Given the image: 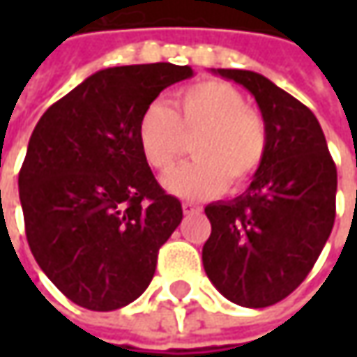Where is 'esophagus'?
<instances>
[{
	"mask_svg": "<svg viewBox=\"0 0 357 357\" xmlns=\"http://www.w3.org/2000/svg\"><path fill=\"white\" fill-rule=\"evenodd\" d=\"M200 206H197V204H192V202H183V213L185 214H195L199 213Z\"/></svg>",
	"mask_w": 357,
	"mask_h": 357,
	"instance_id": "obj_1",
	"label": "esophagus"
}]
</instances>
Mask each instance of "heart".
<instances>
[{"instance_id": "1", "label": "heart", "mask_w": 357, "mask_h": 357, "mask_svg": "<svg viewBox=\"0 0 357 357\" xmlns=\"http://www.w3.org/2000/svg\"><path fill=\"white\" fill-rule=\"evenodd\" d=\"M139 149L158 174L171 172L192 141L195 160L167 178L185 199H208L240 190L260 171L268 153L266 121L246 107V97L227 81L206 79L174 95V109L151 103L137 125Z\"/></svg>"}]
</instances>
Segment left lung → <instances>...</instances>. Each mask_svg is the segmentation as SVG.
I'll return each instance as SVG.
<instances>
[{
  "label": "left lung",
  "mask_w": 357,
  "mask_h": 357,
  "mask_svg": "<svg viewBox=\"0 0 357 357\" xmlns=\"http://www.w3.org/2000/svg\"><path fill=\"white\" fill-rule=\"evenodd\" d=\"M214 73L252 93L266 121L268 153L244 195L204 208L213 232L202 264L230 302L266 308L292 294L322 252L336 220V165L306 105L260 73Z\"/></svg>",
  "instance_id": "8db88e82"
}]
</instances>
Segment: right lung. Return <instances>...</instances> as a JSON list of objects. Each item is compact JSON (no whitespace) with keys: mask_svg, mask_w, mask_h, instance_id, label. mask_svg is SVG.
Wrapping results in <instances>:
<instances>
[{"mask_svg":"<svg viewBox=\"0 0 357 357\" xmlns=\"http://www.w3.org/2000/svg\"><path fill=\"white\" fill-rule=\"evenodd\" d=\"M188 65L109 67L53 103L20 171L25 234L39 268L77 306L111 312L155 276L158 248L183 220L143 158L137 125Z\"/></svg>","mask_w":357,"mask_h":357,"instance_id":"obj_1","label":"right lung"}]
</instances>
